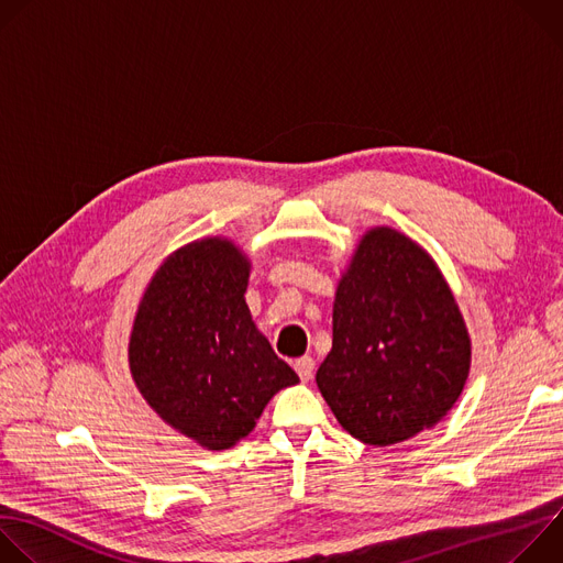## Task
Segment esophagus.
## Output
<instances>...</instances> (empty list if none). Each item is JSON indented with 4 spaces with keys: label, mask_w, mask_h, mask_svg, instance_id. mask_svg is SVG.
<instances>
[{
    "label": "esophagus",
    "mask_w": 563,
    "mask_h": 563,
    "mask_svg": "<svg viewBox=\"0 0 563 563\" xmlns=\"http://www.w3.org/2000/svg\"><path fill=\"white\" fill-rule=\"evenodd\" d=\"M294 369H296V374L300 376L302 383H309V380L313 378V358H309V356L298 358V361L294 363Z\"/></svg>",
    "instance_id": "obj_1"
}]
</instances>
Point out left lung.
Masks as SVG:
<instances>
[{
	"label": "left lung",
	"mask_w": 563,
	"mask_h": 563,
	"mask_svg": "<svg viewBox=\"0 0 563 563\" xmlns=\"http://www.w3.org/2000/svg\"><path fill=\"white\" fill-rule=\"evenodd\" d=\"M332 323L316 385L354 439L376 448L408 441L459 400L472 341L439 265L406 233H363L341 274Z\"/></svg>",
	"instance_id": "1"
}]
</instances>
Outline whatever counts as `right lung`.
I'll list each match as a JSON object with an SVG mask.
<instances>
[{
	"instance_id": "1",
	"label": "right lung",
	"mask_w": 563,
	"mask_h": 563,
	"mask_svg": "<svg viewBox=\"0 0 563 563\" xmlns=\"http://www.w3.org/2000/svg\"><path fill=\"white\" fill-rule=\"evenodd\" d=\"M252 261L209 235L151 276L129 336V369L148 408L205 450L243 441L276 391L296 385L245 300Z\"/></svg>"
}]
</instances>
